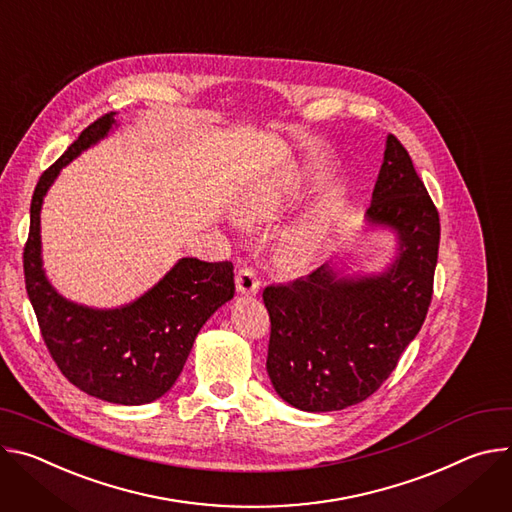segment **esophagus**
<instances>
[{"mask_svg":"<svg viewBox=\"0 0 512 512\" xmlns=\"http://www.w3.org/2000/svg\"><path fill=\"white\" fill-rule=\"evenodd\" d=\"M236 289L242 295H258L260 280H258V274H256L254 268L246 266V268H242L238 272V276H236Z\"/></svg>","mask_w":512,"mask_h":512,"instance_id":"1","label":"esophagus"}]
</instances>
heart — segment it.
Returning a JSON list of instances; mask_svg holds the SVG:
<instances>
[{"label":"heart","instance_id":"1","mask_svg":"<svg viewBox=\"0 0 512 512\" xmlns=\"http://www.w3.org/2000/svg\"><path fill=\"white\" fill-rule=\"evenodd\" d=\"M313 168L301 160H289L278 166L270 177L260 181L236 207L244 221H270L293 205L309 187ZM327 221L321 205H307L282 230L280 244L299 264L313 262L325 242Z\"/></svg>","mask_w":512,"mask_h":512}]
</instances>
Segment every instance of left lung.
I'll use <instances>...</instances> for the list:
<instances>
[{"instance_id":"obj_1","label":"left lung","mask_w":512,"mask_h":512,"mask_svg":"<svg viewBox=\"0 0 512 512\" xmlns=\"http://www.w3.org/2000/svg\"><path fill=\"white\" fill-rule=\"evenodd\" d=\"M366 232L388 230L394 254L352 272L337 254L309 276L262 293L270 315L266 372L282 401L307 413L366 401L417 337L433 295L439 215L409 152L386 136Z\"/></svg>"}]
</instances>
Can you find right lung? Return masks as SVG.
Instances as JSON below:
<instances>
[{
    "label": "right lung",
    "mask_w": 512,
    "mask_h": 512,
    "mask_svg": "<svg viewBox=\"0 0 512 512\" xmlns=\"http://www.w3.org/2000/svg\"><path fill=\"white\" fill-rule=\"evenodd\" d=\"M118 128L116 113L93 122L40 177L30 205L24 248L26 291L44 344L69 382L113 405H148L164 396L183 372L207 319L234 299L232 262L179 258L138 299L97 309L54 289L42 260L40 211L61 170Z\"/></svg>",
    "instance_id": "obj_1"
}]
</instances>
